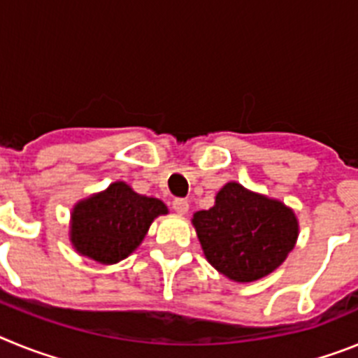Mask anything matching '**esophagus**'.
Here are the masks:
<instances>
[{
	"instance_id": "1",
	"label": "esophagus",
	"mask_w": 358,
	"mask_h": 358,
	"mask_svg": "<svg viewBox=\"0 0 358 358\" xmlns=\"http://www.w3.org/2000/svg\"><path fill=\"white\" fill-rule=\"evenodd\" d=\"M172 208H173V211H177V213L185 215L186 211H188L189 204H188V201H186V199L177 197V199H173V201H172Z\"/></svg>"
}]
</instances>
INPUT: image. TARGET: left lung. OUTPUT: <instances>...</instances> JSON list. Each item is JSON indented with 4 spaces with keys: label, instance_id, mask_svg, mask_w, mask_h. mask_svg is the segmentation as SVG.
<instances>
[{
    "label": "left lung",
    "instance_id": "left-lung-1",
    "mask_svg": "<svg viewBox=\"0 0 358 358\" xmlns=\"http://www.w3.org/2000/svg\"><path fill=\"white\" fill-rule=\"evenodd\" d=\"M194 226L208 262L238 283L273 273L297 238L292 210L236 182L218 192L213 208L194 215Z\"/></svg>",
    "mask_w": 358,
    "mask_h": 358
}]
</instances>
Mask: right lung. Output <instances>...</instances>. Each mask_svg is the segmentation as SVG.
<instances>
[{
	"label": "right lung",
	"mask_w": 358,
	"mask_h": 358,
	"mask_svg": "<svg viewBox=\"0 0 358 358\" xmlns=\"http://www.w3.org/2000/svg\"><path fill=\"white\" fill-rule=\"evenodd\" d=\"M166 211L157 199L138 195L125 182H115L75 206L71 242L93 260L116 264L140 245L152 220Z\"/></svg>",
	"instance_id": "right-lung-1"
}]
</instances>
